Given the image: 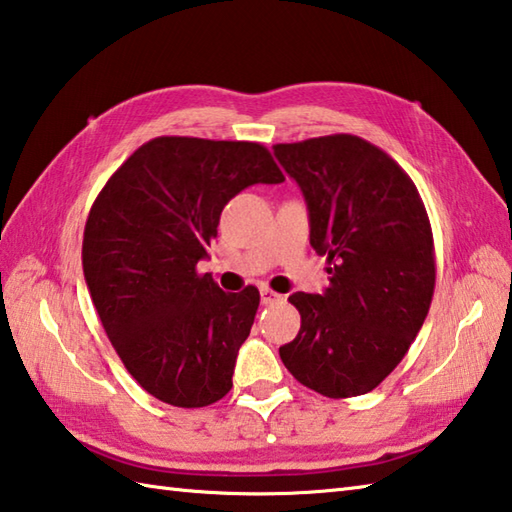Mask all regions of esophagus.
Wrapping results in <instances>:
<instances>
[{"label":"esophagus","mask_w":512,"mask_h":512,"mask_svg":"<svg viewBox=\"0 0 512 512\" xmlns=\"http://www.w3.org/2000/svg\"><path fill=\"white\" fill-rule=\"evenodd\" d=\"M280 300H283V296L276 294V291H271L269 287L260 289V302H263V305H274V302H280Z\"/></svg>","instance_id":"34e87169"}]
</instances>
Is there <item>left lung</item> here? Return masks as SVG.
<instances>
[{
    "instance_id": "left-lung-1",
    "label": "left lung",
    "mask_w": 512,
    "mask_h": 512,
    "mask_svg": "<svg viewBox=\"0 0 512 512\" xmlns=\"http://www.w3.org/2000/svg\"><path fill=\"white\" fill-rule=\"evenodd\" d=\"M274 156L305 196L309 243L331 276L322 294L289 296L302 322L280 360L305 387L356 398L398 367L429 314V216L400 165L360 137L278 143Z\"/></svg>"
}]
</instances>
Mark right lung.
<instances>
[{"label": "right lung", "mask_w": 512, "mask_h": 512, "mask_svg": "<svg viewBox=\"0 0 512 512\" xmlns=\"http://www.w3.org/2000/svg\"><path fill=\"white\" fill-rule=\"evenodd\" d=\"M283 181L258 143L159 137L97 196L83 232V276L112 347L156 400L198 409L232 389L260 294H225L210 274H196V263L236 194Z\"/></svg>", "instance_id": "add662e5"}]
</instances>
